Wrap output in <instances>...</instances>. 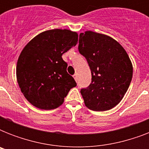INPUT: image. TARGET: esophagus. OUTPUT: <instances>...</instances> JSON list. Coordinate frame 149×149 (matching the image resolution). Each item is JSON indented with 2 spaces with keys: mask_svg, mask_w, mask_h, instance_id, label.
<instances>
[{
  "mask_svg": "<svg viewBox=\"0 0 149 149\" xmlns=\"http://www.w3.org/2000/svg\"><path fill=\"white\" fill-rule=\"evenodd\" d=\"M73 78H74L75 80H76V81L77 82V74H75L74 76H73Z\"/></svg>",
  "mask_w": 149,
  "mask_h": 149,
  "instance_id": "esophagus-1",
  "label": "esophagus"
}]
</instances>
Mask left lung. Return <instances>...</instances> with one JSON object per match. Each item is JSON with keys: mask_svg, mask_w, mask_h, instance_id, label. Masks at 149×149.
<instances>
[{"mask_svg": "<svg viewBox=\"0 0 149 149\" xmlns=\"http://www.w3.org/2000/svg\"><path fill=\"white\" fill-rule=\"evenodd\" d=\"M78 49L92 74L91 85L80 91L85 106L94 111L111 110L123 99L132 81L129 56L111 36L92 31L79 34Z\"/></svg>", "mask_w": 149, "mask_h": 149, "instance_id": "obj_1", "label": "left lung"}]
</instances>
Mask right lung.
<instances>
[{"label":"right lung","mask_w":149,"mask_h":149,"mask_svg":"<svg viewBox=\"0 0 149 149\" xmlns=\"http://www.w3.org/2000/svg\"><path fill=\"white\" fill-rule=\"evenodd\" d=\"M77 41L76 31L51 29L37 35L22 49L16 66L17 81L33 106L42 110L57 108L70 89L77 86L62 56Z\"/></svg>","instance_id":"obj_1"}]
</instances>
